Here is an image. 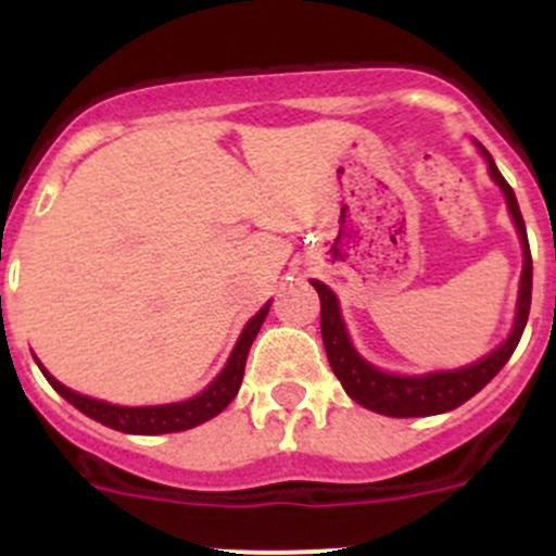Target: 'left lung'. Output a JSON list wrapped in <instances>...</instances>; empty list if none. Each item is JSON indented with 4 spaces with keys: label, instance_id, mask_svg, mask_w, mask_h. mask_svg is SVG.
Here are the masks:
<instances>
[{
    "label": "left lung",
    "instance_id": "8db88e82",
    "mask_svg": "<svg viewBox=\"0 0 556 556\" xmlns=\"http://www.w3.org/2000/svg\"><path fill=\"white\" fill-rule=\"evenodd\" d=\"M473 144L476 150H479L481 159L486 161V172H490L492 182L503 190L508 215H511L521 244L517 312H514V323L508 336L490 352V355L479 357V361L468 363V366L441 368V371L428 374L384 371V368L368 363L366 357L355 350L333 290L325 282H319V279H309L312 288L317 290L319 295V328H323V344L330 368H333V374L339 377L341 387H344V392L352 401L361 403L363 408L384 414V417H433V414H444L463 406V403L470 401L481 387H486V382L495 379V374L506 366L508 357L517 350L521 333H525L532 299V257L530 244H527L525 220H521L517 195H514L511 185L503 179V174L497 172L492 155L486 153L484 144L476 142V139Z\"/></svg>",
    "mask_w": 556,
    "mask_h": 556
}]
</instances>
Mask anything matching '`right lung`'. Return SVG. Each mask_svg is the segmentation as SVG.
Returning <instances> with one entry per match:
<instances>
[{
    "label": "right lung",
    "mask_w": 556,
    "mask_h": 556,
    "mask_svg": "<svg viewBox=\"0 0 556 556\" xmlns=\"http://www.w3.org/2000/svg\"><path fill=\"white\" fill-rule=\"evenodd\" d=\"M268 301L266 306H261V312H255V317L247 319V325L239 333L237 344H233L231 355H228L226 366L223 371L212 379L199 395L185 397V401L177 403H159V406H117V403H106L99 401V397L83 395V392L70 390L66 384H61L42 363L37 361L39 371L45 374L50 387L59 392L64 401H70L77 412H83L86 417L97 419V422L106 425L112 430H121V433H131V435H161V433H179V430H190L195 425H204L206 419L217 417L228 403L237 397L239 387H242L244 379V363H247V352H250L252 341H255L257 330H261L263 319H266Z\"/></svg>",
    "instance_id": "obj_1"
}]
</instances>
